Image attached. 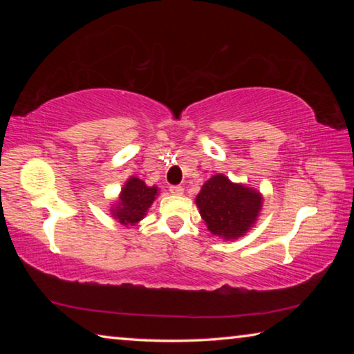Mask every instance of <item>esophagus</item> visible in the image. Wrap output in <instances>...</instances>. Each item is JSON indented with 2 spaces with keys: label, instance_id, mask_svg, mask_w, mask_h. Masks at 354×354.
I'll return each instance as SVG.
<instances>
[{
  "label": "esophagus",
  "instance_id": "34e87169",
  "mask_svg": "<svg viewBox=\"0 0 354 354\" xmlns=\"http://www.w3.org/2000/svg\"><path fill=\"white\" fill-rule=\"evenodd\" d=\"M170 194L179 196V195L184 194V189L181 187V185H171V187H170Z\"/></svg>",
  "mask_w": 354,
  "mask_h": 354
}]
</instances>
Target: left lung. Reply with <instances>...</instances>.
Listing matches in <instances>:
<instances>
[{"instance_id": "8db88e82", "label": "left lung", "mask_w": 354, "mask_h": 354, "mask_svg": "<svg viewBox=\"0 0 354 354\" xmlns=\"http://www.w3.org/2000/svg\"><path fill=\"white\" fill-rule=\"evenodd\" d=\"M262 200L259 190L232 183L223 173H217L201 185L195 203L211 234L223 241H236L256 225Z\"/></svg>"}]
</instances>
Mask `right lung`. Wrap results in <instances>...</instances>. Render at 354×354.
Segmentation results:
<instances>
[{
    "label": "right lung",
    "instance_id": "1",
    "mask_svg": "<svg viewBox=\"0 0 354 354\" xmlns=\"http://www.w3.org/2000/svg\"><path fill=\"white\" fill-rule=\"evenodd\" d=\"M158 195V185H147L137 176H129L120 190L118 198L112 201L111 217L124 226L139 225Z\"/></svg>",
    "mask_w": 354,
    "mask_h": 354
}]
</instances>
